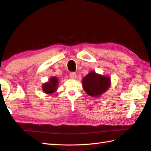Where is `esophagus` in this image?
Instances as JSON below:
<instances>
[{
  "label": "esophagus",
  "instance_id": "1",
  "mask_svg": "<svg viewBox=\"0 0 151 151\" xmlns=\"http://www.w3.org/2000/svg\"><path fill=\"white\" fill-rule=\"evenodd\" d=\"M69 76H70V78H72V79H75V78H76V73L72 72V73H70Z\"/></svg>",
  "mask_w": 151,
  "mask_h": 151
}]
</instances>
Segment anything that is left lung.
<instances>
[{"mask_svg":"<svg viewBox=\"0 0 151 151\" xmlns=\"http://www.w3.org/2000/svg\"><path fill=\"white\" fill-rule=\"evenodd\" d=\"M110 78L96 73H89L83 78V86L84 91L90 96L98 97L108 90L110 86Z\"/></svg>","mask_w":151,"mask_h":151,"instance_id":"obj_1","label":"left lung"}]
</instances>
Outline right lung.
I'll use <instances>...</instances> for the list:
<instances>
[{"instance_id": "add662e5", "label": "right lung", "mask_w": 151, "mask_h": 151, "mask_svg": "<svg viewBox=\"0 0 151 151\" xmlns=\"http://www.w3.org/2000/svg\"><path fill=\"white\" fill-rule=\"evenodd\" d=\"M58 78L55 76H52L49 78V82L43 84L42 90L46 94H53L56 91L58 86Z\"/></svg>"}]
</instances>
